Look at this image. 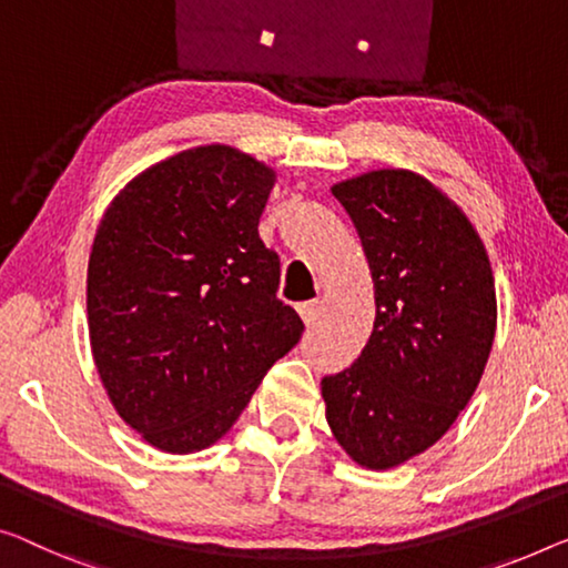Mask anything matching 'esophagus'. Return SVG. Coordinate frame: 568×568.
Here are the masks:
<instances>
[{
  "label": "esophagus",
  "mask_w": 568,
  "mask_h": 568,
  "mask_svg": "<svg viewBox=\"0 0 568 568\" xmlns=\"http://www.w3.org/2000/svg\"><path fill=\"white\" fill-rule=\"evenodd\" d=\"M298 313H301V318L306 321V326H316V321H318V316H321V303H318V301L301 303Z\"/></svg>",
  "instance_id": "34e87169"
}]
</instances>
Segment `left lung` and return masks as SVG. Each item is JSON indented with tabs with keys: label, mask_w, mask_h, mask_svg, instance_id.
Returning a JSON list of instances; mask_svg holds the SVG:
<instances>
[{
	"label": "left lung",
	"mask_w": 568,
	"mask_h": 568,
	"mask_svg": "<svg viewBox=\"0 0 568 568\" xmlns=\"http://www.w3.org/2000/svg\"><path fill=\"white\" fill-rule=\"evenodd\" d=\"M332 193L357 226L377 316L359 359L321 379L326 420L359 467L393 469L434 446L477 390L495 277L467 214L423 175L385 168Z\"/></svg>",
	"instance_id": "1"
}]
</instances>
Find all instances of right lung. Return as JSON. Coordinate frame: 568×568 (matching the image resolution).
Returning a JSON list of instances; mask_svg holds the SVG:
<instances>
[{
	"instance_id": "right-lung-1",
	"label": "right lung",
	"mask_w": 568,
	"mask_h": 568,
	"mask_svg": "<svg viewBox=\"0 0 568 568\" xmlns=\"http://www.w3.org/2000/svg\"><path fill=\"white\" fill-rule=\"evenodd\" d=\"M273 185L240 150L191 148L132 178L101 219L91 354L114 410L160 452L216 444L303 334L257 232Z\"/></svg>"
}]
</instances>
